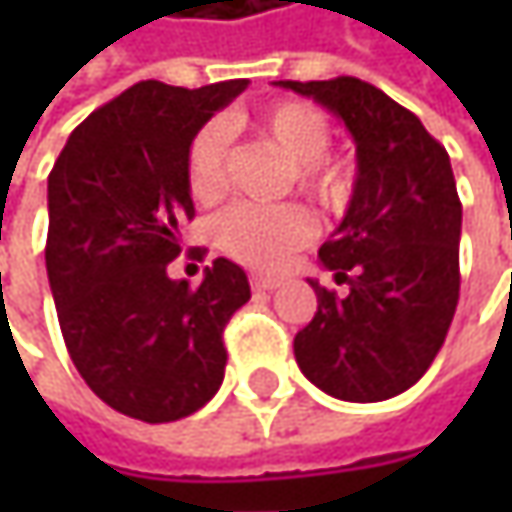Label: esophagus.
<instances>
[{"label": "esophagus", "mask_w": 512, "mask_h": 512, "mask_svg": "<svg viewBox=\"0 0 512 512\" xmlns=\"http://www.w3.org/2000/svg\"><path fill=\"white\" fill-rule=\"evenodd\" d=\"M281 281L275 278V275H252V287L255 290H275Z\"/></svg>", "instance_id": "esophagus-1"}]
</instances>
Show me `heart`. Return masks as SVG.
I'll list each match as a JSON object with an SVG mask.
<instances>
[{
	"mask_svg": "<svg viewBox=\"0 0 512 512\" xmlns=\"http://www.w3.org/2000/svg\"><path fill=\"white\" fill-rule=\"evenodd\" d=\"M255 130L293 162L296 186L317 201L338 207L350 195L344 165L326 159L332 127L329 118L302 100H281L255 118ZM231 133L225 121L204 124L186 159L189 189L198 201H216L228 183ZM216 243L225 255L257 269H275L314 237V216L299 204H234L216 219Z\"/></svg>",
	"mask_w": 512,
	"mask_h": 512,
	"instance_id": "obj_1",
	"label": "heart"
}]
</instances>
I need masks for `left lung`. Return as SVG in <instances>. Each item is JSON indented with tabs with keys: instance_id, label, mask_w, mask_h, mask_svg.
I'll use <instances>...</instances> for the list:
<instances>
[{
	"instance_id": "obj_1",
	"label": "left lung",
	"mask_w": 512,
	"mask_h": 512,
	"mask_svg": "<svg viewBox=\"0 0 512 512\" xmlns=\"http://www.w3.org/2000/svg\"><path fill=\"white\" fill-rule=\"evenodd\" d=\"M344 121L356 183L320 263L347 293L311 281L314 320L293 338L299 370L326 394L379 403L412 388L460 299L462 204L448 151L385 91L356 76L275 82Z\"/></svg>"
}]
</instances>
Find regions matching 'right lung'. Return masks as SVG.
<instances>
[{
    "label": "right lung",
    "mask_w": 512,
    "mask_h": 512,
    "mask_svg": "<svg viewBox=\"0 0 512 512\" xmlns=\"http://www.w3.org/2000/svg\"><path fill=\"white\" fill-rule=\"evenodd\" d=\"M246 79L204 88L136 82L91 112L47 180V275L79 376L115 412L165 424L198 412L225 379L222 332L252 299L243 266L216 257L198 287L168 278L195 216V133Z\"/></svg>",
    "instance_id": "add662e5"
}]
</instances>
